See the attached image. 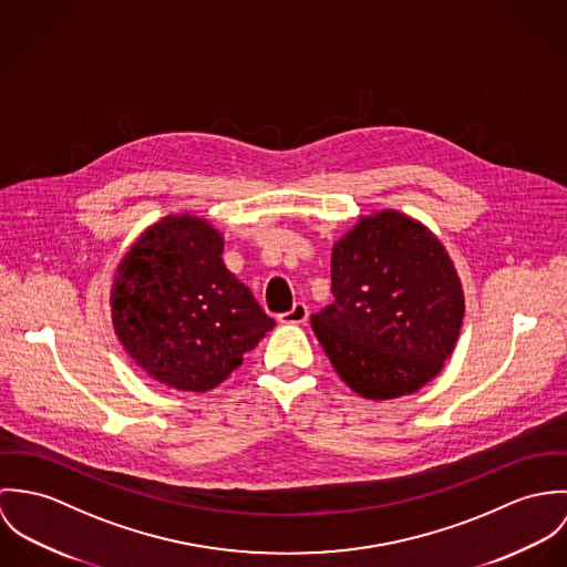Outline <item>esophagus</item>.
<instances>
[{"label":"esophagus","instance_id":"obj_1","mask_svg":"<svg viewBox=\"0 0 567 567\" xmlns=\"http://www.w3.org/2000/svg\"><path fill=\"white\" fill-rule=\"evenodd\" d=\"M309 319V307L298 302L289 313L280 315V323H305Z\"/></svg>","mask_w":567,"mask_h":567}]
</instances>
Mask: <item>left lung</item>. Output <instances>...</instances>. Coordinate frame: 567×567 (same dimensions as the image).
<instances>
[{
  "instance_id": "8db88e82",
  "label": "left lung",
  "mask_w": 567,
  "mask_h": 567,
  "mask_svg": "<svg viewBox=\"0 0 567 567\" xmlns=\"http://www.w3.org/2000/svg\"><path fill=\"white\" fill-rule=\"evenodd\" d=\"M334 302L311 315L334 372L365 400L420 391L452 357L465 296L437 235L395 208L361 215L332 246Z\"/></svg>"
}]
</instances>
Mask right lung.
I'll return each instance as SVG.
<instances>
[{"label":"right lung","mask_w":567,"mask_h":567,"mask_svg":"<svg viewBox=\"0 0 567 567\" xmlns=\"http://www.w3.org/2000/svg\"><path fill=\"white\" fill-rule=\"evenodd\" d=\"M221 254L224 235L208 219L176 213L147 226L113 276L120 343L176 391L215 389L276 326Z\"/></svg>","instance_id":"1"}]
</instances>
